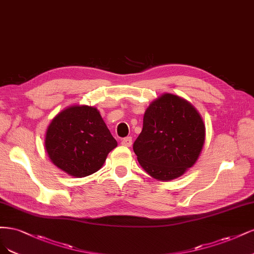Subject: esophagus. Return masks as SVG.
<instances>
[{
  "label": "esophagus",
  "mask_w": 254,
  "mask_h": 254,
  "mask_svg": "<svg viewBox=\"0 0 254 254\" xmlns=\"http://www.w3.org/2000/svg\"><path fill=\"white\" fill-rule=\"evenodd\" d=\"M132 141H133L132 137H126L121 140V144L125 145V146H127V148H128V146L132 145Z\"/></svg>",
  "instance_id": "obj_1"
}]
</instances>
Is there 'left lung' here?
Returning <instances> with one entry per match:
<instances>
[{
  "label": "left lung",
  "mask_w": 254,
  "mask_h": 254,
  "mask_svg": "<svg viewBox=\"0 0 254 254\" xmlns=\"http://www.w3.org/2000/svg\"><path fill=\"white\" fill-rule=\"evenodd\" d=\"M204 139L206 127L198 111L184 98L166 93L145 110L133 149L146 173L170 182L195 165Z\"/></svg>",
  "instance_id": "left-lung-1"
}]
</instances>
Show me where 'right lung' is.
<instances>
[{
  "mask_svg": "<svg viewBox=\"0 0 254 254\" xmlns=\"http://www.w3.org/2000/svg\"><path fill=\"white\" fill-rule=\"evenodd\" d=\"M45 150L54 165L73 177L100 170L117 146L94 106L70 105L54 117L45 133Z\"/></svg>",
  "mask_w": 254,
  "mask_h": 254,
  "instance_id": "add662e5",
  "label": "right lung"
}]
</instances>
